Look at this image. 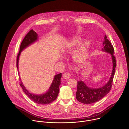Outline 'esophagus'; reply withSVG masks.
Wrapping results in <instances>:
<instances>
[{
	"label": "esophagus",
	"instance_id": "34e87169",
	"mask_svg": "<svg viewBox=\"0 0 129 129\" xmlns=\"http://www.w3.org/2000/svg\"><path fill=\"white\" fill-rule=\"evenodd\" d=\"M70 76H71L70 74L69 73H68V72H67V73H65L64 74H63V78L65 80H68V79H70Z\"/></svg>",
	"mask_w": 129,
	"mask_h": 129
}]
</instances>
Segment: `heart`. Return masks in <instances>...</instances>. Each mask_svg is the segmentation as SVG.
I'll list each match as a JSON object with an SVG mask.
<instances>
[{
	"label": "heart",
	"instance_id": "1",
	"mask_svg": "<svg viewBox=\"0 0 129 129\" xmlns=\"http://www.w3.org/2000/svg\"><path fill=\"white\" fill-rule=\"evenodd\" d=\"M82 41V38L78 37L71 39L65 45L64 53H67L73 51ZM89 49L90 43L89 41H86L83 43L74 52L73 55V59L78 63L81 64L84 63L88 58Z\"/></svg>",
	"mask_w": 129,
	"mask_h": 129
}]
</instances>
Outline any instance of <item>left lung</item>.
<instances>
[{
	"mask_svg": "<svg viewBox=\"0 0 129 129\" xmlns=\"http://www.w3.org/2000/svg\"><path fill=\"white\" fill-rule=\"evenodd\" d=\"M103 45L102 50L112 55L113 64L112 75L109 82L105 86L99 88H90L86 86L84 82H78L76 98L79 102L84 104H91L100 101L108 94L112 88L116 67V57L114 55V49L113 45L107 39L106 36L105 37V41Z\"/></svg>",
	"mask_w": 129,
	"mask_h": 129,
	"instance_id": "8db88e82",
	"label": "left lung"
}]
</instances>
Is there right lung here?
I'll list each match as a JSON object with an SVG mask.
<instances>
[{
	"label": "right lung",
	"instance_id": "1",
	"mask_svg": "<svg viewBox=\"0 0 129 129\" xmlns=\"http://www.w3.org/2000/svg\"><path fill=\"white\" fill-rule=\"evenodd\" d=\"M37 39L38 35L35 31L33 30V29L30 30L25 36L24 38L23 39L21 43L19 48V51L17 55L16 67L17 69H18V59L21 51L22 50H23V49H24L25 47L28 46L29 45L36 41ZM61 77V73L55 75L54 76V78L53 80L52 84L49 87L48 90L45 93H44L42 95L34 94L33 93H30L24 86L21 81H20L19 85L22 87L23 91L32 101L39 104L46 105L52 103L57 98L59 90V86L60 84Z\"/></svg>",
	"mask_w": 129,
	"mask_h": 129
}]
</instances>
